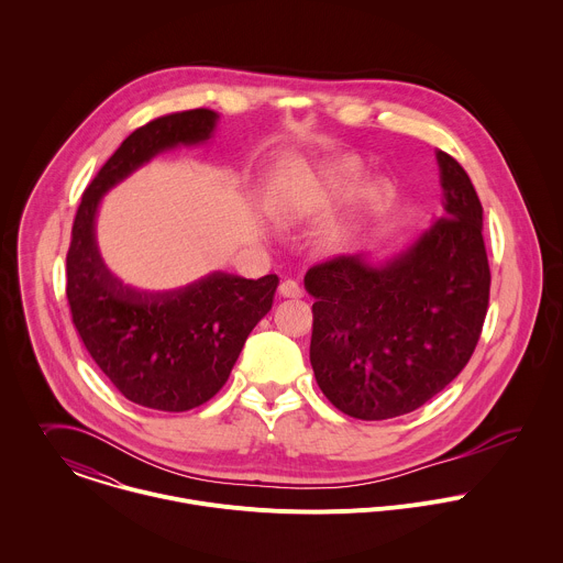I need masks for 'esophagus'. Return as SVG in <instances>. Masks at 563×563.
<instances>
[{
  "mask_svg": "<svg viewBox=\"0 0 563 563\" xmlns=\"http://www.w3.org/2000/svg\"><path fill=\"white\" fill-rule=\"evenodd\" d=\"M278 294H280L283 298H302V287H300L296 280H285V283H280V287H278Z\"/></svg>",
  "mask_w": 563,
  "mask_h": 563,
  "instance_id": "obj_1",
  "label": "esophagus"
}]
</instances>
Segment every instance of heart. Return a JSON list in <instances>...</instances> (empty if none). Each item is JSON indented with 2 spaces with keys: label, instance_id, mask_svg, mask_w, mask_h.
Returning a JSON list of instances; mask_svg holds the SVG:
<instances>
[{
  "label": "heart",
  "instance_id": "obj_1",
  "mask_svg": "<svg viewBox=\"0 0 563 563\" xmlns=\"http://www.w3.org/2000/svg\"><path fill=\"white\" fill-rule=\"evenodd\" d=\"M363 174V165L356 158L343 156L322 163L316 169H309L296 180V185L272 200V216L280 224H294L307 216L324 211L341 194H345ZM385 196L383 183H372L358 191L354 205L345 216L324 234V245L329 250H339L352 241L363 220L380 205Z\"/></svg>",
  "mask_w": 563,
  "mask_h": 563
}]
</instances>
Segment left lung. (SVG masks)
Masks as SVG:
<instances>
[{"instance_id":"8db88e82","label":"left lung","mask_w":563,"mask_h":563,"mask_svg":"<svg viewBox=\"0 0 563 563\" xmlns=\"http://www.w3.org/2000/svg\"><path fill=\"white\" fill-rule=\"evenodd\" d=\"M444 216L391 256L343 254L305 276L311 365L324 396L358 420L416 411L470 361L489 302L483 207L465 169L435 150Z\"/></svg>"}]
</instances>
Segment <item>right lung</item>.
<instances>
[{"mask_svg":"<svg viewBox=\"0 0 563 563\" xmlns=\"http://www.w3.org/2000/svg\"><path fill=\"white\" fill-rule=\"evenodd\" d=\"M220 114H165L136 128L104 163L78 207L67 252V300L85 347L134 405L189 411L224 387L252 329L267 316L278 276L258 280L213 272L169 291L123 285L100 252L102 198L158 154L202 147Z\"/></svg>","mask_w":563,"mask_h":563,"instance_id":"1","label":"right lung"}]
</instances>
